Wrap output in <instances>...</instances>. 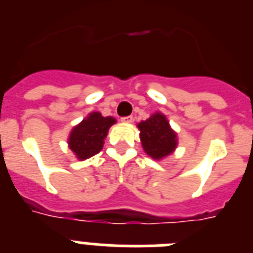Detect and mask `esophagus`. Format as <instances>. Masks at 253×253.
I'll return each instance as SVG.
<instances>
[{"label": "esophagus", "instance_id": "esophagus-1", "mask_svg": "<svg viewBox=\"0 0 253 253\" xmlns=\"http://www.w3.org/2000/svg\"><path fill=\"white\" fill-rule=\"evenodd\" d=\"M133 116H125V118H122V123H125V124H130L133 123Z\"/></svg>", "mask_w": 253, "mask_h": 253}]
</instances>
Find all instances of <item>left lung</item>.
<instances>
[{"label": "left lung", "instance_id": "obj_1", "mask_svg": "<svg viewBox=\"0 0 253 253\" xmlns=\"http://www.w3.org/2000/svg\"><path fill=\"white\" fill-rule=\"evenodd\" d=\"M137 126L143 149L153 160L169 157L177 148V133L171 128L165 114L156 111L147 120L138 123Z\"/></svg>", "mask_w": 253, "mask_h": 253}]
</instances>
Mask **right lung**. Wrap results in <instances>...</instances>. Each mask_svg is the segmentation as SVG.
Returning a JSON list of instances; mask_svg holds the SVG:
<instances>
[{"label":"right lung","instance_id":"obj_1","mask_svg":"<svg viewBox=\"0 0 253 253\" xmlns=\"http://www.w3.org/2000/svg\"><path fill=\"white\" fill-rule=\"evenodd\" d=\"M115 123L116 119L113 116H102L99 111H92L73 126L67 143L76 158L84 161L99 153L104 147L109 129Z\"/></svg>","mask_w":253,"mask_h":253}]
</instances>
